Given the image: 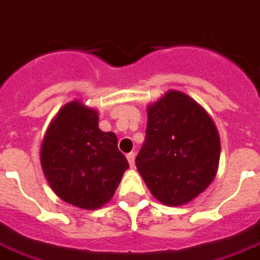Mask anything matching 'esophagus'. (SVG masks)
I'll list each match as a JSON object with an SVG mask.
<instances>
[{"label": "esophagus", "mask_w": 260, "mask_h": 260, "mask_svg": "<svg viewBox=\"0 0 260 260\" xmlns=\"http://www.w3.org/2000/svg\"><path fill=\"white\" fill-rule=\"evenodd\" d=\"M127 160H128V163H130V166L132 167H134V159H136V153L134 152H130V153H127Z\"/></svg>", "instance_id": "obj_1"}]
</instances>
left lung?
<instances>
[{
	"label": "left lung",
	"instance_id": "8db88e82",
	"mask_svg": "<svg viewBox=\"0 0 260 260\" xmlns=\"http://www.w3.org/2000/svg\"><path fill=\"white\" fill-rule=\"evenodd\" d=\"M220 141L210 115L192 97L169 90L148 107L145 142L136 166L155 199L186 204L214 181Z\"/></svg>",
	"mask_w": 260,
	"mask_h": 260
}]
</instances>
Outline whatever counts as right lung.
I'll return each instance as SVG.
<instances>
[{"label": "right lung", "mask_w": 260, "mask_h": 260, "mask_svg": "<svg viewBox=\"0 0 260 260\" xmlns=\"http://www.w3.org/2000/svg\"><path fill=\"white\" fill-rule=\"evenodd\" d=\"M41 166L63 202L95 210L112 199L128 169L112 132L99 128V114L74 100L50 122L41 146Z\"/></svg>", "instance_id": "obj_1"}]
</instances>
